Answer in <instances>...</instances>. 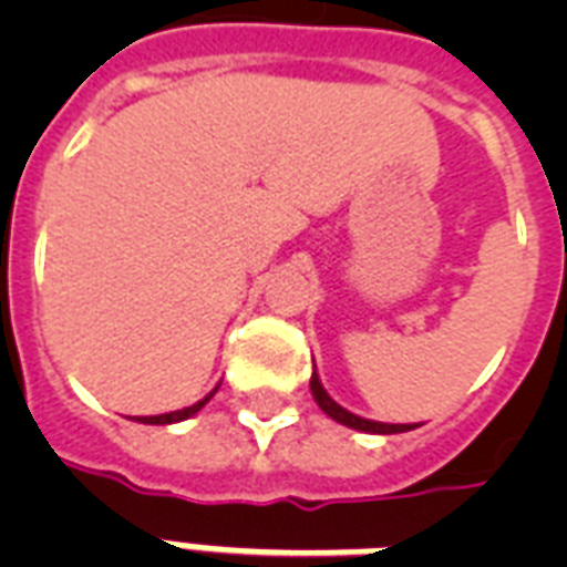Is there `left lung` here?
I'll return each instance as SVG.
<instances>
[{
	"instance_id": "1",
	"label": "left lung",
	"mask_w": 567,
	"mask_h": 567,
	"mask_svg": "<svg viewBox=\"0 0 567 567\" xmlns=\"http://www.w3.org/2000/svg\"><path fill=\"white\" fill-rule=\"evenodd\" d=\"M311 394H315L318 405L329 414V417H332V421L344 423V426H350V430L373 432V435H391V432L414 430L412 423H379V421H368V417H359V414H353V412H347V409H341V405H338L336 400L327 394V388L320 385L318 373H311Z\"/></svg>"
}]
</instances>
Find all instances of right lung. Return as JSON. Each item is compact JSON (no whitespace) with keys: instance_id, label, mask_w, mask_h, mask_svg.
Listing matches in <instances>:
<instances>
[{"instance_id":"obj_1","label":"right lung","mask_w":567,"mask_h":567,"mask_svg":"<svg viewBox=\"0 0 567 567\" xmlns=\"http://www.w3.org/2000/svg\"><path fill=\"white\" fill-rule=\"evenodd\" d=\"M214 391H217V388H214ZM214 391L208 396H203L199 403L188 405V409H179V412H167V414H155V417H137V423H176V421H188L190 414L199 412V409H203V405L208 403V400H212Z\"/></svg>"}]
</instances>
